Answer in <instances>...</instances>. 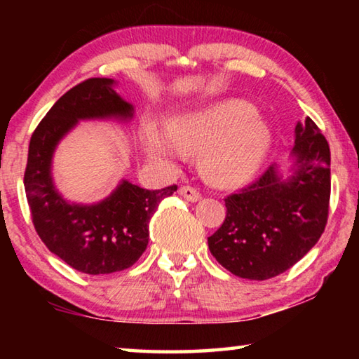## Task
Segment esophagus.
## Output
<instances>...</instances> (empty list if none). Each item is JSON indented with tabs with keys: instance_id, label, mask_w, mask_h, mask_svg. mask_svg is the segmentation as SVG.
I'll return each mask as SVG.
<instances>
[{
	"instance_id": "34e87169",
	"label": "esophagus",
	"mask_w": 359,
	"mask_h": 359,
	"mask_svg": "<svg viewBox=\"0 0 359 359\" xmlns=\"http://www.w3.org/2000/svg\"><path fill=\"white\" fill-rule=\"evenodd\" d=\"M179 194H180L182 198L187 199V201H190V203H198L199 199H201V194H199V191L196 190V188L188 187V185L180 187L179 188Z\"/></svg>"
}]
</instances>
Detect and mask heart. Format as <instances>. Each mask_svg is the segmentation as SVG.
<instances>
[{
    "instance_id": "heart-1",
    "label": "heart",
    "mask_w": 359,
    "mask_h": 359,
    "mask_svg": "<svg viewBox=\"0 0 359 359\" xmlns=\"http://www.w3.org/2000/svg\"><path fill=\"white\" fill-rule=\"evenodd\" d=\"M144 144L149 155L160 160H174L175 150L203 154L204 177L214 185L233 188L252 180L263 166L272 133L250 102L226 100L177 115L169 123L168 135L149 123Z\"/></svg>"
}]
</instances>
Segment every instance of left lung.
<instances>
[{
  "label": "left lung",
  "mask_w": 359,
  "mask_h": 359,
  "mask_svg": "<svg viewBox=\"0 0 359 359\" xmlns=\"http://www.w3.org/2000/svg\"><path fill=\"white\" fill-rule=\"evenodd\" d=\"M331 194L330 145L312 118L297 123L290 166L272 165L255 184L224 199L226 217L208 238L231 274L267 280L296 264L317 244Z\"/></svg>",
  "instance_id": "obj_1"
}]
</instances>
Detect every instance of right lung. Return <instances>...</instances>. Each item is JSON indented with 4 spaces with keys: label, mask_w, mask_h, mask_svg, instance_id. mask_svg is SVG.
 Masks as SVG:
<instances>
[{
    "label": "right lung",
    "mask_w": 359,
    "mask_h": 359,
    "mask_svg": "<svg viewBox=\"0 0 359 359\" xmlns=\"http://www.w3.org/2000/svg\"><path fill=\"white\" fill-rule=\"evenodd\" d=\"M114 79L93 77L66 92L34 130L25 169L27 199L41 241L72 269L98 276L128 269L149 244V222L177 187L145 190L121 180L100 203H69L57 190L52 160L79 120L135 117V106L115 92Z\"/></svg>",
    "instance_id": "right-lung-1"
}]
</instances>
